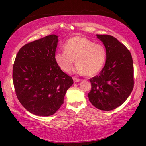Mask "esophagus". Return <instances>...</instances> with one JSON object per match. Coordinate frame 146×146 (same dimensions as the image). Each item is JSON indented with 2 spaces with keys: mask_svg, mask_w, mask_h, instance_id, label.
<instances>
[{
  "mask_svg": "<svg viewBox=\"0 0 146 146\" xmlns=\"http://www.w3.org/2000/svg\"><path fill=\"white\" fill-rule=\"evenodd\" d=\"M73 81L75 82H79V81H80V79L77 78H75V77H73Z\"/></svg>",
  "mask_w": 146,
  "mask_h": 146,
  "instance_id": "1",
  "label": "esophagus"
}]
</instances>
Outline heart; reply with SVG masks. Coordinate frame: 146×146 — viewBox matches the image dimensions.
<instances>
[{
    "mask_svg": "<svg viewBox=\"0 0 146 146\" xmlns=\"http://www.w3.org/2000/svg\"><path fill=\"white\" fill-rule=\"evenodd\" d=\"M64 50L56 52L55 60L62 70L70 73L74 62H76L75 71L91 76L102 70L107 56L105 47L95 44L83 36H74L66 42Z\"/></svg>",
    "mask_w": 146,
    "mask_h": 146,
    "instance_id": "1",
    "label": "heart"
}]
</instances>
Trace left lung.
Here are the masks:
<instances>
[{
	"label": "left lung",
	"instance_id": "obj_1",
	"mask_svg": "<svg viewBox=\"0 0 146 146\" xmlns=\"http://www.w3.org/2000/svg\"><path fill=\"white\" fill-rule=\"evenodd\" d=\"M104 45L107 56L98 75L90 79L91 90L89 100L95 108L111 111L129 97L134 87V70L130 51L114 36L97 35Z\"/></svg>",
	"mask_w": 146,
	"mask_h": 146
}]
</instances>
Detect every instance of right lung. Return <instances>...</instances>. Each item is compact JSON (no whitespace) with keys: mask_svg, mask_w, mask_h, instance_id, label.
Here are the masks:
<instances>
[{"mask_svg":"<svg viewBox=\"0 0 146 146\" xmlns=\"http://www.w3.org/2000/svg\"><path fill=\"white\" fill-rule=\"evenodd\" d=\"M58 42L55 35L28 43L19 49L13 67L16 95L27 111L39 117L51 116L64 103L71 76L55 60Z\"/></svg>","mask_w":146,"mask_h":146,"instance_id":"obj_1","label":"right lung"}]
</instances>
